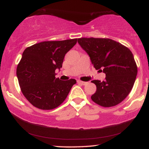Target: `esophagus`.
Returning <instances> with one entry per match:
<instances>
[{
    "mask_svg": "<svg viewBox=\"0 0 149 149\" xmlns=\"http://www.w3.org/2000/svg\"><path fill=\"white\" fill-rule=\"evenodd\" d=\"M77 83L78 84H81V85H86V82H85V81H80V80H78L77 81Z\"/></svg>",
    "mask_w": 149,
    "mask_h": 149,
    "instance_id": "esophagus-1",
    "label": "esophagus"
}]
</instances>
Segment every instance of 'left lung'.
I'll list each match as a JSON object with an SVG mask.
<instances>
[{
	"mask_svg": "<svg viewBox=\"0 0 149 149\" xmlns=\"http://www.w3.org/2000/svg\"><path fill=\"white\" fill-rule=\"evenodd\" d=\"M78 43L91 58L92 64L106 74L105 80H93L97 86L92 100L103 107L121 103L133 88L137 67L131 51L119 42L104 38H80Z\"/></svg>",
	"mask_w": 149,
	"mask_h": 149,
	"instance_id": "1",
	"label": "left lung"
}]
</instances>
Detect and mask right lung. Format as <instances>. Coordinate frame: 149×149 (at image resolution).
<instances>
[{
  "instance_id": "1",
  "label": "right lung",
  "mask_w": 149,
  "mask_h": 149,
  "mask_svg": "<svg viewBox=\"0 0 149 149\" xmlns=\"http://www.w3.org/2000/svg\"><path fill=\"white\" fill-rule=\"evenodd\" d=\"M77 38L43 41L27 47L16 69L21 92L28 102L41 110H52L64 102L76 80L55 77L64 56Z\"/></svg>"
}]
</instances>
